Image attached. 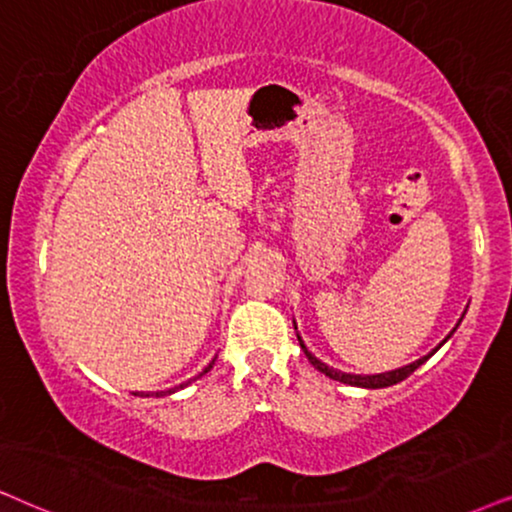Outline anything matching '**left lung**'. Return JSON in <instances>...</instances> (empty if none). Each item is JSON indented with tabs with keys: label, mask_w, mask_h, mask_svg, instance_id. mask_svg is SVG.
<instances>
[{
	"label": "left lung",
	"mask_w": 512,
	"mask_h": 512,
	"mask_svg": "<svg viewBox=\"0 0 512 512\" xmlns=\"http://www.w3.org/2000/svg\"><path fill=\"white\" fill-rule=\"evenodd\" d=\"M463 316H465V312H463ZM463 316L461 319H458V323L463 321ZM295 323V321H293ZM458 323H456V328H458ZM456 328L454 331H451L449 335H446V338L439 342V345L432 349L430 354H425V357H420V359H416L413 361V364H406V366H401V368H394V371H385V373H375V375H359V373H342V371H338V368H333V366H328V364H323L321 359H316L312 352H309L307 349V345H304V340L300 338V333H297V340H300V347H302V352H304V357L309 359V364H312L316 371H321L323 375H328V378L331 380H338V383H345V385H352V387H364V390H380V387H390V385H397V383H401V380H406L409 378V375L416 371L418 366H423L425 361H428L432 354L437 352L439 347L444 345L446 340L451 338V335L456 333ZM295 331H297V326H295Z\"/></svg>",
	"instance_id": "left-lung-1"
}]
</instances>
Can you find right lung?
<instances>
[{
	"label": "right lung",
	"instance_id": "1",
	"mask_svg": "<svg viewBox=\"0 0 512 512\" xmlns=\"http://www.w3.org/2000/svg\"><path fill=\"white\" fill-rule=\"evenodd\" d=\"M217 359V357H215ZM215 359H212L210 361V364L208 366H205L203 368V371H200L198 375H196V378H193V380H198V378H203V375L205 373H208L210 371V368H212V364H215ZM193 380H189V383H193ZM189 383H186V385H189ZM186 385H179V390H181V387H186ZM174 392H177V387H172V390H165V392H134V397H167V394H174Z\"/></svg>",
	"mask_w": 512,
	"mask_h": 512
}]
</instances>
